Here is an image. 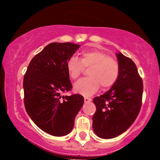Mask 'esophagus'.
<instances>
[{
    "label": "esophagus",
    "mask_w": 160,
    "mask_h": 160,
    "mask_svg": "<svg viewBox=\"0 0 160 160\" xmlns=\"http://www.w3.org/2000/svg\"><path fill=\"white\" fill-rule=\"evenodd\" d=\"M92 99L90 98H88V97H84V102L85 103H88V102H90Z\"/></svg>",
    "instance_id": "1"
}]
</instances>
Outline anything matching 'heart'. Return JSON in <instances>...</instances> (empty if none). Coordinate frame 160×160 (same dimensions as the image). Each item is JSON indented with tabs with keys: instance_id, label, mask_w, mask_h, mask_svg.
Here are the masks:
<instances>
[{
	"instance_id": "b5f03b06",
	"label": "heart",
	"mask_w": 160,
	"mask_h": 160,
	"mask_svg": "<svg viewBox=\"0 0 160 160\" xmlns=\"http://www.w3.org/2000/svg\"><path fill=\"white\" fill-rule=\"evenodd\" d=\"M84 68L88 71L89 78L78 80L74 85V90L84 96H90L102 88L111 87L118 79L120 65L114 58L99 50H87L81 53L80 60L71 56L67 62V71L70 78L76 80L81 74Z\"/></svg>"
}]
</instances>
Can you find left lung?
I'll list each match as a JSON object with an SVG mask.
<instances>
[{
  "instance_id": "1",
  "label": "left lung",
  "mask_w": 160,
  "mask_h": 160,
  "mask_svg": "<svg viewBox=\"0 0 160 160\" xmlns=\"http://www.w3.org/2000/svg\"><path fill=\"white\" fill-rule=\"evenodd\" d=\"M120 74L112 87L93 99L96 111L92 128L97 136L111 139L125 132L136 120L141 107L143 82L131 58L116 53Z\"/></svg>"
}]
</instances>
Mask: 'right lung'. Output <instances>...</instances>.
<instances>
[{
	"mask_svg": "<svg viewBox=\"0 0 160 160\" xmlns=\"http://www.w3.org/2000/svg\"><path fill=\"white\" fill-rule=\"evenodd\" d=\"M80 46L51 43L29 63L24 76V102L28 114L45 132L64 136L72 131L84 98L81 95H62L72 88L68 60Z\"/></svg>",
	"mask_w": 160,
	"mask_h": 160,
	"instance_id": "right-lung-1",
	"label": "right lung"
}]
</instances>
